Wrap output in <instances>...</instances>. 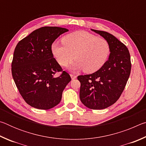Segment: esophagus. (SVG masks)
Masks as SVG:
<instances>
[{"instance_id":"obj_1","label":"esophagus","mask_w":146,"mask_h":146,"mask_svg":"<svg viewBox=\"0 0 146 146\" xmlns=\"http://www.w3.org/2000/svg\"><path fill=\"white\" fill-rule=\"evenodd\" d=\"M70 76H71V79H72V80H74V79H75L76 78V75H73V74H71Z\"/></svg>"}]
</instances>
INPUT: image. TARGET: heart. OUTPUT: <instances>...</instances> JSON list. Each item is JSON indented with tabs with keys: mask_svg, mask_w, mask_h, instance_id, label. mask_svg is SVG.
<instances>
[{
	"mask_svg": "<svg viewBox=\"0 0 146 146\" xmlns=\"http://www.w3.org/2000/svg\"><path fill=\"white\" fill-rule=\"evenodd\" d=\"M63 45L53 43L51 52L61 66H66L73 60L70 69L93 73L100 70L107 62L110 46L105 38L86 31H78L64 36ZM75 55L74 56V55Z\"/></svg>",
	"mask_w": 146,
	"mask_h": 146,
	"instance_id": "heart-1",
	"label": "heart"
}]
</instances>
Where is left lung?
<instances>
[{
  "label": "left lung",
  "mask_w": 146,
  "mask_h": 146,
  "mask_svg": "<svg viewBox=\"0 0 146 146\" xmlns=\"http://www.w3.org/2000/svg\"><path fill=\"white\" fill-rule=\"evenodd\" d=\"M91 30L108 42L110 54L104 66L90 75H80V98L91 110H103L120 98L129 77L131 64L129 50L122 42L108 32Z\"/></svg>",
  "instance_id": "obj_1"
}]
</instances>
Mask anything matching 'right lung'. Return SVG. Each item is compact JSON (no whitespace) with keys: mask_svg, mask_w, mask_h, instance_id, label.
I'll return each instance as SVG.
<instances>
[{"mask_svg":"<svg viewBox=\"0 0 146 146\" xmlns=\"http://www.w3.org/2000/svg\"><path fill=\"white\" fill-rule=\"evenodd\" d=\"M69 30L45 26L36 29L19 41L13 53L11 73L19 93L26 102L39 110H49L60 103L66 86L71 81L51 52L56 38Z\"/></svg>","mask_w":146,"mask_h":146,"instance_id":"1","label":"right lung"}]
</instances>
